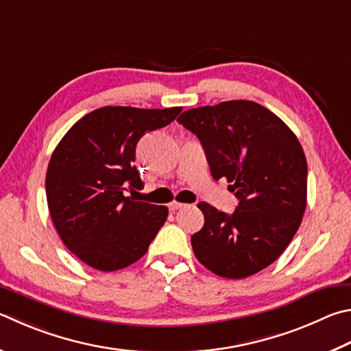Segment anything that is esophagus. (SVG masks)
Listing matches in <instances>:
<instances>
[{
  "instance_id": "34e87169",
  "label": "esophagus",
  "mask_w": 351,
  "mask_h": 351,
  "mask_svg": "<svg viewBox=\"0 0 351 351\" xmlns=\"http://www.w3.org/2000/svg\"><path fill=\"white\" fill-rule=\"evenodd\" d=\"M182 207H186V204H182V202H176V201H173V202H170V204H169V208L171 210V212H175V210H180V208H182Z\"/></svg>"
}]
</instances>
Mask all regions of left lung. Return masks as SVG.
<instances>
[{
    "mask_svg": "<svg viewBox=\"0 0 351 351\" xmlns=\"http://www.w3.org/2000/svg\"><path fill=\"white\" fill-rule=\"evenodd\" d=\"M178 123L197 136L213 180L239 199L232 215L207 202L192 237L197 261L215 275L242 279L281 256L307 207V161L281 118L258 103L226 101L184 112Z\"/></svg>",
    "mask_w": 351,
    "mask_h": 351,
    "instance_id": "obj_1",
    "label": "left lung"
}]
</instances>
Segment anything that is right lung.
Here are the masks:
<instances>
[{"instance_id": "1", "label": "right lung", "mask_w": 351, "mask_h": 351, "mask_svg": "<svg viewBox=\"0 0 351 351\" xmlns=\"http://www.w3.org/2000/svg\"><path fill=\"white\" fill-rule=\"evenodd\" d=\"M181 110L106 106L76 121L56 145L46 175L47 206L60 238L82 263L113 271L147 252L169 208L124 192L144 187L135 165L139 139Z\"/></svg>"}]
</instances>
